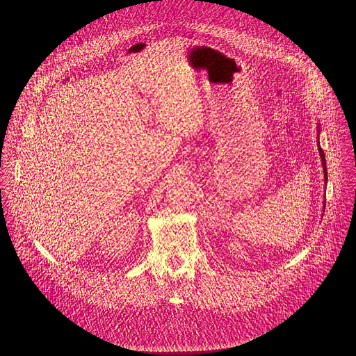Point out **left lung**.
<instances>
[{"instance_id":"obj_1","label":"left lung","mask_w":356,"mask_h":356,"mask_svg":"<svg viewBox=\"0 0 356 356\" xmlns=\"http://www.w3.org/2000/svg\"><path fill=\"white\" fill-rule=\"evenodd\" d=\"M319 124H318V134H319ZM318 151H319V156H321V160H322V167H323V178H325V184H327V170H326V159H325V153L322 151L321 145H319V137H318ZM323 211H325V204H323Z\"/></svg>"}]
</instances>
